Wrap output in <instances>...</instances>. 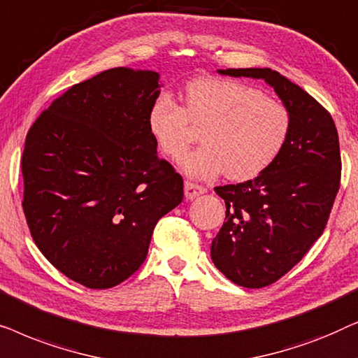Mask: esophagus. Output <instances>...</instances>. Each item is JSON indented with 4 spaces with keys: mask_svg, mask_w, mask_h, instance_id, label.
<instances>
[{
    "mask_svg": "<svg viewBox=\"0 0 358 358\" xmlns=\"http://www.w3.org/2000/svg\"><path fill=\"white\" fill-rule=\"evenodd\" d=\"M205 192H207V189H205L203 185L190 182V180H185V182H184V194H185V197L190 199V200L199 197V195H202Z\"/></svg>",
    "mask_w": 358,
    "mask_h": 358,
    "instance_id": "esophagus-1",
    "label": "esophagus"
}]
</instances>
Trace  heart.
Returning <instances> with one entry per match:
<instances>
[{"mask_svg":"<svg viewBox=\"0 0 358 358\" xmlns=\"http://www.w3.org/2000/svg\"><path fill=\"white\" fill-rule=\"evenodd\" d=\"M200 131L202 146L180 161L190 178L212 179L227 173L248 180L275 163L292 129L285 104L264 96L256 87L227 78H199L185 87L184 107L173 97H156L148 112V130L169 158L184 155Z\"/></svg>","mask_w":358,"mask_h":358,"instance_id":"1","label":"heart"}]
</instances>
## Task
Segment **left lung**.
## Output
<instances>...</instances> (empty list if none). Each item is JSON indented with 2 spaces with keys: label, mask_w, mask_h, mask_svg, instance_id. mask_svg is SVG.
Instances as JSON below:
<instances>
[{
  "label": "left lung",
  "mask_w": 358,
  "mask_h": 358,
  "mask_svg": "<svg viewBox=\"0 0 358 358\" xmlns=\"http://www.w3.org/2000/svg\"><path fill=\"white\" fill-rule=\"evenodd\" d=\"M228 76L264 80L292 115L290 135L256 179L215 187L227 222L212 241V261L246 288L272 285L292 271L324 231L341 185L339 135L329 112L271 68H228Z\"/></svg>",
  "instance_id": "obj_1"
}]
</instances>
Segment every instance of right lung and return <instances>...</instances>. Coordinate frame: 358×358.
Here are the masks:
<instances>
[{
	"mask_svg": "<svg viewBox=\"0 0 358 358\" xmlns=\"http://www.w3.org/2000/svg\"><path fill=\"white\" fill-rule=\"evenodd\" d=\"M159 75L112 68L71 86L29 129L22 208L32 239L63 275L110 288L138 271L184 180L158 158L148 112Z\"/></svg>",
	"mask_w": 358,
	"mask_h": 358,
	"instance_id": "add662e5",
	"label": "right lung"
}]
</instances>
